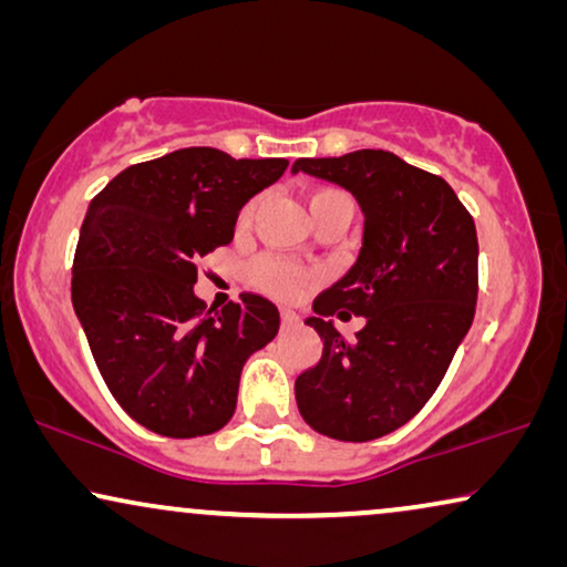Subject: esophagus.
<instances>
[{"instance_id": "esophagus-1", "label": "esophagus", "mask_w": 567, "mask_h": 567, "mask_svg": "<svg viewBox=\"0 0 567 567\" xmlns=\"http://www.w3.org/2000/svg\"><path fill=\"white\" fill-rule=\"evenodd\" d=\"M297 324H299V315L293 312V309H281V328L291 330L297 328Z\"/></svg>"}]
</instances>
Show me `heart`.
Wrapping results in <instances>:
<instances>
[{
    "mask_svg": "<svg viewBox=\"0 0 567 567\" xmlns=\"http://www.w3.org/2000/svg\"><path fill=\"white\" fill-rule=\"evenodd\" d=\"M338 200H351V198L338 188H317L309 193V208H312V214L320 212V208L328 204H338ZM252 214H255V204H247L243 208V214H239V221H250ZM247 278H250L255 289L274 293V297H281V299H291L301 286L312 281L315 274L293 260L278 258V255H266V258H258L252 262L250 270H247Z\"/></svg>",
    "mask_w": 567,
    "mask_h": 567,
    "instance_id": "1",
    "label": "heart"
}]
</instances>
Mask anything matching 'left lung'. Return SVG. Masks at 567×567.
Listing matches in <instances>:
<instances>
[{
	"mask_svg": "<svg viewBox=\"0 0 567 567\" xmlns=\"http://www.w3.org/2000/svg\"><path fill=\"white\" fill-rule=\"evenodd\" d=\"M291 169L343 185L363 212L359 260L315 299L307 320L322 355L293 384L299 413L338 441L386 436L431 400L467 336L477 305L475 221L444 177L384 150L297 159ZM343 308L368 320L355 341L327 320Z\"/></svg>",
	"mask_w": 567,
	"mask_h": 567,
	"instance_id": "left-lung-1",
	"label": "left lung"
}]
</instances>
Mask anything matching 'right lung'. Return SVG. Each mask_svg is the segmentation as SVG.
<instances>
[{
  "label": "right lung",
  "instance_id": "add662e5",
  "mask_svg": "<svg viewBox=\"0 0 567 567\" xmlns=\"http://www.w3.org/2000/svg\"><path fill=\"white\" fill-rule=\"evenodd\" d=\"M286 159H235L188 146L138 162L92 198L72 268V305L107 390L159 436L224 429L239 374L278 332V309L239 293L206 309L198 260L235 237L237 214Z\"/></svg>",
  "mask_w": 567,
  "mask_h": 567
}]
</instances>
